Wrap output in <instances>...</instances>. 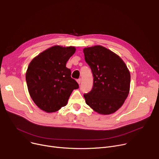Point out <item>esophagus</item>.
<instances>
[{
	"label": "esophagus",
	"mask_w": 159,
	"mask_h": 159,
	"mask_svg": "<svg viewBox=\"0 0 159 159\" xmlns=\"http://www.w3.org/2000/svg\"><path fill=\"white\" fill-rule=\"evenodd\" d=\"M77 82H78V84H80V82H81V79H77Z\"/></svg>",
	"instance_id": "esophagus-1"
}]
</instances>
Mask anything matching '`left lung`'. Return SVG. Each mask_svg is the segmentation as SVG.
<instances>
[{"instance_id": "obj_1", "label": "left lung", "mask_w": 159, "mask_h": 159, "mask_svg": "<svg viewBox=\"0 0 159 159\" xmlns=\"http://www.w3.org/2000/svg\"><path fill=\"white\" fill-rule=\"evenodd\" d=\"M83 52L93 76L92 89L84 95L86 104L99 114L115 113L129 92L131 76L127 66L119 55L102 46L85 48Z\"/></svg>"}]
</instances>
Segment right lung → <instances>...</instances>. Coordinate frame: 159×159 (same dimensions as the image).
Segmentation results:
<instances>
[{
    "instance_id": "obj_1",
    "label": "right lung",
    "mask_w": 159,
    "mask_h": 159,
    "mask_svg": "<svg viewBox=\"0 0 159 159\" xmlns=\"http://www.w3.org/2000/svg\"><path fill=\"white\" fill-rule=\"evenodd\" d=\"M74 46H54L39 54L30 63L26 73L28 89L33 101L47 113L66 106L78 83L71 77L66 62L75 53Z\"/></svg>"
}]
</instances>
